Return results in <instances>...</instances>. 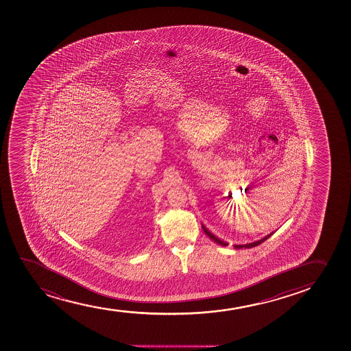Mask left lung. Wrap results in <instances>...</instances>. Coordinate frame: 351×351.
Returning a JSON list of instances; mask_svg holds the SVG:
<instances>
[{"label": "left lung", "mask_w": 351, "mask_h": 351, "mask_svg": "<svg viewBox=\"0 0 351 351\" xmlns=\"http://www.w3.org/2000/svg\"><path fill=\"white\" fill-rule=\"evenodd\" d=\"M202 228H203V230H204V232L206 233V236L210 237L211 239H213V241H216L217 244L221 245V246H228V244L225 243V241H221L218 237L213 236V233L210 232L209 230L206 229L205 228L204 225H202ZM272 236V233L271 234H268V236L265 237V238H263V239H260V241H254V243H250V244H245V245H234V248H251L254 247V246H258V245L261 244L263 241H266V239H268L269 237Z\"/></svg>", "instance_id": "left-lung-1"}]
</instances>
